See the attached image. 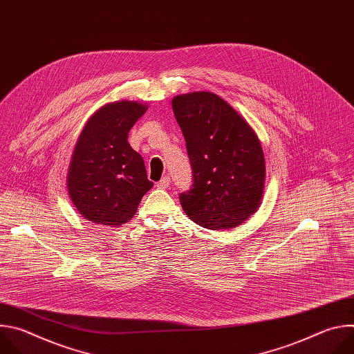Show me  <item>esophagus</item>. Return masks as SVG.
Wrapping results in <instances>:
<instances>
[{
  "instance_id": "esophagus-1",
  "label": "esophagus",
  "mask_w": 354,
  "mask_h": 354,
  "mask_svg": "<svg viewBox=\"0 0 354 354\" xmlns=\"http://www.w3.org/2000/svg\"><path fill=\"white\" fill-rule=\"evenodd\" d=\"M169 185H171V178L169 176H162V179L160 180V182H157V187L158 189H167V187H169Z\"/></svg>"
}]
</instances>
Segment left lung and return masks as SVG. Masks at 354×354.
I'll list each match as a JSON object with an SVG mask.
<instances>
[{
    "label": "left lung",
    "mask_w": 354,
    "mask_h": 354,
    "mask_svg": "<svg viewBox=\"0 0 354 354\" xmlns=\"http://www.w3.org/2000/svg\"><path fill=\"white\" fill-rule=\"evenodd\" d=\"M186 141L193 185L179 194L186 216L209 230L234 228L261 206L265 156L248 122L213 92L172 99Z\"/></svg>",
    "instance_id": "8db88e82"
}]
</instances>
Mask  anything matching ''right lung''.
Returning a JSON list of instances; mask_svg holds the SVG:
<instances>
[{
  "label": "right lung",
  "instance_id": "obj_1",
  "mask_svg": "<svg viewBox=\"0 0 354 354\" xmlns=\"http://www.w3.org/2000/svg\"><path fill=\"white\" fill-rule=\"evenodd\" d=\"M147 105L118 100L97 109L84 126L74 147L67 189L77 212L95 224L120 227L137 212L153 187L129 131Z\"/></svg>",
  "mask_w": 354,
  "mask_h": 354
}]
</instances>
